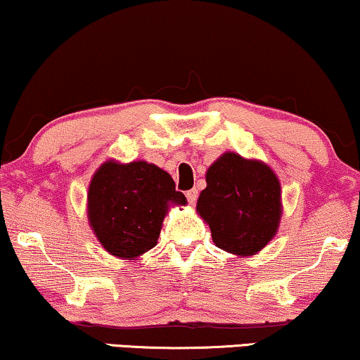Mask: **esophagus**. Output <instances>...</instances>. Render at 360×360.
<instances>
[{
    "label": "esophagus",
    "instance_id": "obj_1",
    "mask_svg": "<svg viewBox=\"0 0 360 360\" xmlns=\"http://www.w3.org/2000/svg\"><path fill=\"white\" fill-rule=\"evenodd\" d=\"M186 200H188L190 205H195L196 200H198V190H188L186 191Z\"/></svg>",
    "mask_w": 360,
    "mask_h": 360
}]
</instances>
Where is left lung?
Instances as JSON below:
<instances>
[{"label": "left lung", "mask_w": 360, "mask_h": 360, "mask_svg": "<svg viewBox=\"0 0 360 360\" xmlns=\"http://www.w3.org/2000/svg\"><path fill=\"white\" fill-rule=\"evenodd\" d=\"M196 213L210 226L216 248L238 257L255 255L278 231L280 180L262 160L224 152L206 170Z\"/></svg>", "instance_id": "1"}]
</instances>
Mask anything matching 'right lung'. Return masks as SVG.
Masks as SVG:
<instances>
[{
    "label": "right lung",
    "mask_w": 360,
    "mask_h": 360,
    "mask_svg": "<svg viewBox=\"0 0 360 360\" xmlns=\"http://www.w3.org/2000/svg\"><path fill=\"white\" fill-rule=\"evenodd\" d=\"M186 198L160 167L146 160L121 164L106 160L88 186V223L111 255L136 260L155 248L162 223L172 206Z\"/></svg>",
    "instance_id": "add662e5"
}]
</instances>
